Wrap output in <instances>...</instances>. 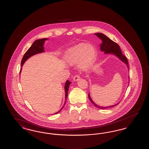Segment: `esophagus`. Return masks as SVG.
Masks as SVG:
<instances>
[{
    "label": "esophagus",
    "mask_w": 149,
    "mask_h": 149,
    "mask_svg": "<svg viewBox=\"0 0 149 149\" xmlns=\"http://www.w3.org/2000/svg\"><path fill=\"white\" fill-rule=\"evenodd\" d=\"M80 79V77L79 75H75L74 78H73V81H77L79 80V79Z\"/></svg>",
    "instance_id": "1"
}]
</instances>
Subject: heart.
<instances>
[{
	"mask_svg": "<svg viewBox=\"0 0 149 149\" xmlns=\"http://www.w3.org/2000/svg\"><path fill=\"white\" fill-rule=\"evenodd\" d=\"M97 51L94 46L85 43H80L66 51L64 58L70 65L79 64L83 71H89L95 64Z\"/></svg>",
	"mask_w": 149,
	"mask_h": 149,
	"instance_id": "heart-1",
	"label": "heart"
}]
</instances>
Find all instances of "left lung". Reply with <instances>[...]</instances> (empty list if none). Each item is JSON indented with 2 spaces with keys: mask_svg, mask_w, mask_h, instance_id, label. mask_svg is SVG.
I'll list each match as a JSON object with an SVG mask.
<instances>
[{
  "mask_svg": "<svg viewBox=\"0 0 149 149\" xmlns=\"http://www.w3.org/2000/svg\"><path fill=\"white\" fill-rule=\"evenodd\" d=\"M94 35L97 36L102 41V42L101 43L100 45V49L101 51L104 52L105 54H112V55H114V56L117 57L123 63H124L125 64L127 65L128 69L129 68V66H128V64L127 58H126V57L125 56L122 54L120 47L119 45L117 43L114 42L112 40H111L110 38H109L107 36H106L105 35H104V34H103V33H96ZM128 85L129 84H128ZM88 97H89L91 102L96 107L98 108L99 109H106V108H112V107H113L117 106L120 103V102H118V103L114 104L113 106H99L98 105L95 104L93 101L92 99H91V97L90 96L89 93V95H88Z\"/></svg>",
  "mask_w": 149,
  "mask_h": 149,
  "instance_id": "obj_1",
  "label": "left lung"
}]
</instances>
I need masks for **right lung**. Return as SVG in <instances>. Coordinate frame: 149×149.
I'll list each match as a JSON object with an SVG mask.
<instances>
[{"mask_svg":"<svg viewBox=\"0 0 149 149\" xmlns=\"http://www.w3.org/2000/svg\"><path fill=\"white\" fill-rule=\"evenodd\" d=\"M48 39L47 38H45L42 39H39V40H36L33 43V44L32 45V46L29 47V50L27 51V52L24 54V56L23 57L21 61V68L22 66L23 65L24 63L29 59L30 57L32 56L33 55H35L36 54H40V53H42L44 52V43L45 41L47 40ZM22 68L20 71V73L21 72ZM71 82L69 81V80H67L65 84V86H64V89H65V102H64V105L62 107V108L58 111L56 113L54 114H57L59 113L64 108L65 103H66V98L68 95V91H69V88L70 84H71Z\"/></svg>","mask_w":149,"mask_h":149,"instance_id":"1","label":"right lung"}]
</instances>
